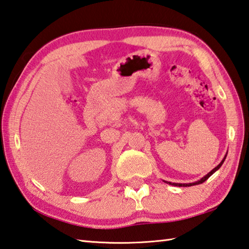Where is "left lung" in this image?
<instances>
[{"label": "left lung", "mask_w": 249, "mask_h": 249, "mask_svg": "<svg viewBox=\"0 0 249 249\" xmlns=\"http://www.w3.org/2000/svg\"><path fill=\"white\" fill-rule=\"evenodd\" d=\"M227 155H228V153H227ZM227 155H225L224 156V158H223V160L222 161H221L220 162V163L218 164V165H216L215 166V168L213 169V170H211L210 172H209V173H208L207 175H205V176H203V178H201L199 180H197V182H194V183H185V184H180V183H171V182H166V180H164V182L165 183H168L169 185H173V186H180V187H187V186H194V185H198V184H201V183H203V182H205V180H207L208 178H210V176L212 175V174H213L214 173V172H216V171H218L220 168H221V165H222L223 164V162H224V160H225V158H227Z\"/></svg>", "instance_id": "8db88e82"}]
</instances>
